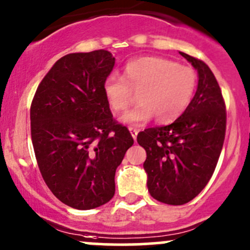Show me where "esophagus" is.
Segmentation results:
<instances>
[{
    "label": "esophagus",
    "instance_id": "34e87169",
    "mask_svg": "<svg viewBox=\"0 0 250 250\" xmlns=\"http://www.w3.org/2000/svg\"><path fill=\"white\" fill-rule=\"evenodd\" d=\"M128 130H130L131 135H132L133 139H135V141H136V138H137V135H138V130H137V128H135V127H128Z\"/></svg>",
    "mask_w": 250,
    "mask_h": 250
}]
</instances>
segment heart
Listing matches in <instances>:
<instances>
[{"mask_svg":"<svg viewBox=\"0 0 250 250\" xmlns=\"http://www.w3.org/2000/svg\"><path fill=\"white\" fill-rule=\"evenodd\" d=\"M198 87L193 68L163 57H142L126 64L122 77L109 76L104 94L115 113L138 104L123 117V122L142 125L155 117L158 124L174 122L189 107Z\"/></svg>","mask_w":250,"mask_h":250,"instance_id":"obj_1","label":"heart"}]
</instances>
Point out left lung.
Segmentation results:
<instances>
[{"label":"left lung","instance_id":"8db88e82","mask_svg":"<svg viewBox=\"0 0 250 250\" xmlns=\"http://www.w3.org/2000/svg\"><path fill=\"white\" fill-rule=\"evenodd\" d=\"M199 74L189 107L166 126L142 131L137 142L146 151L143 167L152 198L184 205L205 188L216 169L227 130V109L213 72L201 60L180 52Z\"/></svg>","mask_w":250,"mask_h":250}]
</instances>
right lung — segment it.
Returning <instances> with one entry per match:
<instances>
[{
  "mask_svg": "<svg viewBox=\"0 0 250 250\" xmlns=\"http://www.w3.org/2000/svg\"><path fill=\"white\" fill-rule=\"evenodd\" d=\"M114 63L107 50L64 56L32 100L31 137L40 173L55 197L77 210L113 198L115 169L133 144L104 94Z\"/></svg>",
  "mask_w": 250,
  "mask_h": 250,
  "instance_id": "add662e5",
  "label": "right lung"
}]
</instances>
